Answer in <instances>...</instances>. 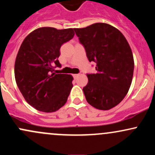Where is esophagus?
Instances as JSON below:
<instances>
[{
    "mask_svg": "<svg viewBox=\"0 0 155 155\" xmlns=\"http://www.w3.org/2000/svg\"><path fill=\"white\" fill-rule=\"evenodd\" d=\"M79 76V74H73V76H74V79H76V78H77Z\"/></svg>",
    "mask_w": 155,
    "mask_h": 155,
    "instance_id": "obj_1",
    "label": "esophagus"
}]
</instances>
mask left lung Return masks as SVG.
Instances as JSON below:
<instances>
[{
  "label": "left lung",
  "instance_id": "left-lung-1",
  "mask_svg": "<svg viewBox=\"0 0 155 155\" xmlns=\"http://www.w3.org/2000/svg\"><path fill=\"white\" fill-rule=\"evenodd\" d=\"M74 30L89 62L96 63V74H87L88 83L83 87L87 101L98 110H110L124 99L132 83L134 59L130 45L120 31L107 23Z\"/></svg>",
  "mask_w": 155,
  "mask_h": 155
}]
</instances>
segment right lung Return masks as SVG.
<instances>
[{
	"instance_id": "add662e5",
	"label": "right lung",
	"mask_w": 155,
	"mask_h": 155,
	"mask_svg": "<svg viewBox=\"0 0 155 155\" xmlns=\"http://www.w3.org/2000/svg\"><path fill=\"white\" fill-rule=\"evenodd\" d=\"M74 36L73 28L42 27L22 42L15 64L17 85L25 101L39 111L53 113L64 106L73 87V76L56 74L62 44Z\"/></svg>"
}]
</instances>
